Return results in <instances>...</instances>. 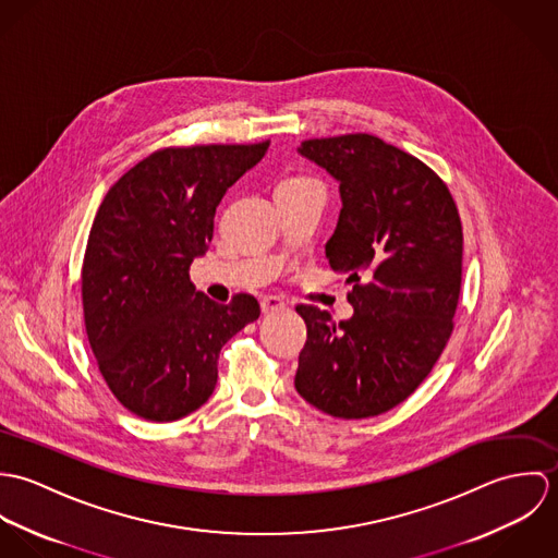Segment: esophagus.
Listing matches in <instances>:
<instances>
[{
    "label": "esophagus",
    "mask_w": 558,
    "mask_h": 558,
    "mask_svg": "<svg viewBox=\"0 0 558 558\" xmlns=\"http://www.w3.org/2000/svg\"><path fill=\"white\" fill-rule=\"evenodd\" d=\"M259 305H262V312H264V314H272V312L283 310L288 303H286V299H283V296H275V294H270V296H262Z\"/></svg>",
    "instance_id": "esophagus-1"
}]
</instances>
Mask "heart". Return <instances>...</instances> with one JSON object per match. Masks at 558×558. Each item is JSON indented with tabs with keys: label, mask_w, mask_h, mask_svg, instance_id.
Instances as JSON below:
<instances>
[{
	"label": "heart",
	"mask_w": 558,
	"mask_h": 558,
	"mask_svg": "<svg viewBox=\"0 0 558 558\" xmlns=\"http://www.w3.org/2000/svg\"><path fill=\"white\" fill-rule=\"evenodd\" d=\"M305 182H314L312 178H305V175H290L286 178L281 184H305Z\"/></svg>",
	"instance_id": "heart-1"
}]
</instances>
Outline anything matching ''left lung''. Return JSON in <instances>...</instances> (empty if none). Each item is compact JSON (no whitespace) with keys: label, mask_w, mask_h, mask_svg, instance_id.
Instances as JSON below:
<instances>
[{"label":"left lung","mask_w":558,"mask_h":558,"mask_svg":"<svg viewBox=\"0 0 558 558\" xmlns=\"http://www.w3.org/2000/svg\"><path fill=\"white\" fill-rule=\"evenodd\" d=\"M299 155L339 182L326 242L352 286V318L301 305L307 343L294 387L322 412L367 418L396 408L442 354L462 286V223L447 184L421 160L356 133L310 140Z\"/></svg>","instance_id":"left-lung-1"}]
</instances>
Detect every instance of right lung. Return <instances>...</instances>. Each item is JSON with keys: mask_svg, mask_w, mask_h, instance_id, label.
I'll return each mask as SVG.
<instances>
[{"mask_svg": "<svg viewBox=\"0 0 558 558\" xmlns=\"http://www.w3.org/2000/svg\"><path fill=\"white\" fill-rule=\"evenodd\" d=\"M253 146L165 148L105 195L81 270L85 330L118 401L148 421H175L215 391L221 348L259 303L210 301L189 268L208 251L226 191L264 159Z\"/></svg>", "mask_w": 558, "mask_h": 558, "instance_id": "right-lung-1", "label": "right lung"}]
</instances>
